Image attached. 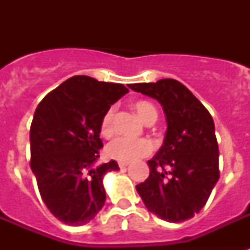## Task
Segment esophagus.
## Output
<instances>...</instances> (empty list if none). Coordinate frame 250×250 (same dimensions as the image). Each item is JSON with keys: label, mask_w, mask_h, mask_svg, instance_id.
<instances>
[{"label": "esophagus", "mask_w": 250, "mask_h": 250, "mask_svg": "<svg viewBox=\"0 0 250 250\" xmlns=\"http://www.w3.org/2000/svg\"><path fill=\"white\" fill-rule=\"evenodd\" d=\"M118 165H119V167H121V168H125V167L129 165V162H127V161H121V162H119Z\"/></svg>", "instance_id": "34e87169"}]
</instances>
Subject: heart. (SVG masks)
<instances>
[{
    "instance_id": "1",
    "label": "heart",
    "mask_w": 250,
    "mask_h": 250,
    "mask_svg": "<svg viewBox=\"0 0 250 250\" xmlns=\"http://www.w3.org/2000/svg\"><path fill=\"white\" fill-rule=\"evenodd\" d=\"M133 109L136 111L141 121L145 125L149 122H156L157 110L156 107L148 101H137L133 104ZM114 107H110L102 117L100 131L102 136H109L114 129ZM153 144L146 139L140 140H132V139H125V137H117L113 141H110L106 146V154L110 158L118 161H133L144 157L152 152Z\"/></svg>"
}]
</instances>
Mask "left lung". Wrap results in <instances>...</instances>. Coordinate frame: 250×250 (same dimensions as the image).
<instances>
[{
    "label": "left lung",
    "instance_id": "obj_1",
    "mask_svg": "<svg viewBox=\"0 0 250 250\" xmlns=\"http://www.w3.org/2000/svg\"><path fill=\"white\" fill-rule=\"evenodd\" d=\"M160 102L167 122L164 144L152 160L149 178L136 186L150 213L179 223L205 206L219 179V150L210 113L186 85L174 79L129 84Z\"/></svg>",
    "mask_w": 250,
    "mask_h": 250
}]
</instances>
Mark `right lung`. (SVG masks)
<instances>
[{"mask_svg": "<svg viewBox=\"0 0 250 250\" xmlns=\"http://www.w3.org/2000/svg\"><path fill=\"white\" fill-rule=\"evenodd\" d=\"M125 93L123 84L72 76L46 94L35 111L31 170L45 205L66 225H86L105 204L104 176L119 166L114 160L97 165L104 146L100 125Z\"/></svg>", "mask_w": 250, "mask_h": 250, "instance_id": "1", "label": "right lung"}]
</instances>
